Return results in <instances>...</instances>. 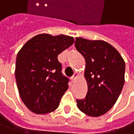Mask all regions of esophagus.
I'll return each instance as SVG.
<instances>
[{"mask_svg":"<svg viewBox=\"0 0 134 134\" xmlns=\"http://www.w3.org/2000/svg\"><path fill=\"white\" fill-rule=\"evenodd\" d=\"M77 77V72H75V74H74V75H73V76H72V77H71V80H72V82H74L75 80H76Z\"/></svg>","mask_w":134,"mask_h":134,"instance_id":"1","label":"esophagus"}]
</instances>
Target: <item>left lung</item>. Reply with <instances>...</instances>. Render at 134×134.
Here are the masks:
<instances>
[{
  "label": "left lung",
  "mask_w": 134,
  "mask_h": 134,
  "mask_svg": "<svg viewBox=\"0 0 134 134\" xmlns=\"http://www.w3.org/2000/svg\"><path fill=\"white\" fill-rule=\"evenodd\" d=\"M75 45L86 60L84 76L88 84L85 98L77 99V107L88 116L104 115L115 104L123 88L125 61L104 41L77 37Z\"/></svg>",
  "instance_id": "obj_1"
}]
</instances>
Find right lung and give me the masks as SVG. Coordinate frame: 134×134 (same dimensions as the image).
Returning a JSON list of instances; mask_svg holds the SVG:
<instances>
[{
    "instance_id": "1",
    "label": "right lung",
    "mask_w": 134,
    "mask_h": 134,
    "mask_svg": "<svg viewBox=\"0 0 134 134\" xmlns=\"http://www.w3.org/2000/svg\"><path fill=\"white\" fill-rule=\"evenodd\" d=\"M74 42L69 36L39 34L18 53L15 75L19 95L34 113L44 114L58 107L69 79L63 75L57 57Z\"/></svg>"
}]
</instances>
